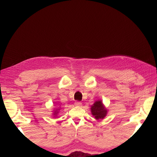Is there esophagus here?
Wrapping results in <instances>:
<instances>
[{"mask_svg":"<svg viewBox=\"0 0 157 157\" xmlns=\"http://www.w3.org/2000/svg\"><path fill=\"white\" fill-rule=\"evenodd\" d=\"M75 105L76 106H77V107H80V106L82 105V103L80 102V101H76L75 102Z\"/></svg>","mask_w":157,"mask_h":157,"instance_id":"1","label":"esophagus"}]
</instances>
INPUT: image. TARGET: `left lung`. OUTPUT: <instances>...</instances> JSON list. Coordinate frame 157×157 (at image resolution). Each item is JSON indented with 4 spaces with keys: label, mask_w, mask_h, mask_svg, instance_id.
<instances>
[{
    "label": "left lung",
    "mask_w": 157,
    "mask_h": 157,
    "mask_svg": "<svg viewBox=\"0 0 157 157\" xmlns=\"http://www.w3.org/2000/svg\"><path fill=\"white\" fill-rule=\"evenodd\" d=\"M92 114L96 119H103L107 114V110L104 107L101 101H97L91 107Z\"/></svg>",
    "instance_id": "left-lung-1"
}]
</instances>
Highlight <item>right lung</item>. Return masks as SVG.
<instances>
[{
    "label": "right lung",
    "instance_id": "obj_1",
    "mask_svg": "<svg viewBox=\"0 0 157 157\" xmlns=\"http://www.w3.org/2000/svg\"><path fill=\"white\" fill-rule=\"evenodd\" d=\"M56 114H57V113H56V112H55V113H54V115H56Z\"/></svg>",
    "mask_w": 157,
    "mask_h": 157
}]
</instances>
